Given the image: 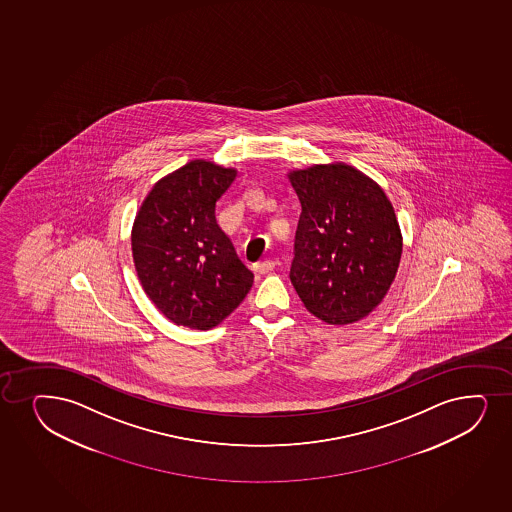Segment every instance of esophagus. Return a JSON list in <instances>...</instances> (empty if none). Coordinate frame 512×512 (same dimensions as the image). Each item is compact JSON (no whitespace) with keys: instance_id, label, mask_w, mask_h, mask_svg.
Listing matches in <instances>:
<instances>
[{"instance_id":"1","label":"esophagus","mask_w":512,"mask_h":512,"mask_svg":"<svg viewBox=\"0 0 512 512\" xmlns=\"http://www.w3.org/2000/svg\"><path fill=\"white\" fill-rule=\"evenodd\" d=\"M273 270H275V263L271 259H266V261H261V263L254 265V271L258 275H266V273H271Z\"/></svg>"}]
</instances>
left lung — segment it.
<instances>
[{
  "mask_svg": "<svg viewBox=\"0 0 512 512\" xmlns=\"http://www.w3.org/2000/svg\"><path fill=\"white\" fill-rule=\"evenodd\" d=\"M299 196L290 280L307 311L328 324L369 316L398 273L403 237L381 186L343 162L287 174Z\"/></svg>",
  "mask_w": 512,
  "mask_h": 512,
  "instance_id": "8db88e82",
  "label": "left lung"
}]
</instances>
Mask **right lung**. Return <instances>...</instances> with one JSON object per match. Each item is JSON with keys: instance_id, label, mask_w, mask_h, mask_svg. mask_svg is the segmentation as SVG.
<instances>
[{"instance_id": "right-lung-1", "label": "right lung", "mask_w": 512, "mask_h": 512, "mask_svg": "<svg viewBox=\"0 0 512 512\" xmlns=\"http://www.w3.org/2000/svg\"><path fill=\"white\" fill-rule=\"evenodd\" d=\"M235 176L234 167L191 160L153 184L136 213V275L153 306L177 326L215 328L253 287V273L215 218Z\"/></svg>"}]
</instances>
